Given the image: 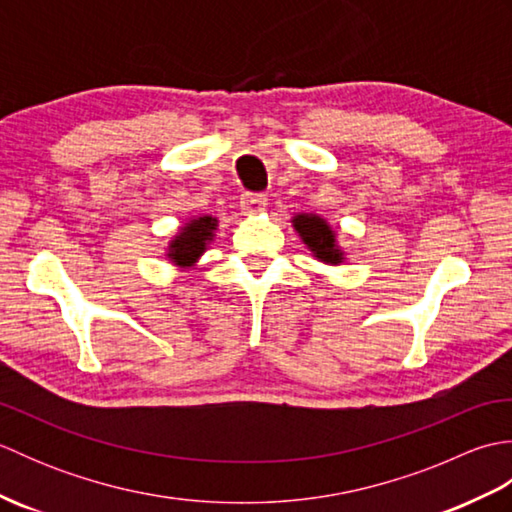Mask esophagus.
<instances>
[{
  "instance_id": "1",
  "label": "esophagus",
  "mask_w": 512,
  "mask_h": 512,
  "mask_svg": "<svg viewBox=\"0 0 512 512\" xmlns=\"http://www.w3.org/2000/svg\"><path fill=\"white\" fill-rule=\"evenodd\" d=\"M266 202H268V198H266L264 193H250V191H246V193L242 195V200H239V204H242V211H244V213H259V211H264Z\"/></svg>"
}]
</instances>
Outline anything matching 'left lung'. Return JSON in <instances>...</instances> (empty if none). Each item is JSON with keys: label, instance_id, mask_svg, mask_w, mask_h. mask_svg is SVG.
Masks as SVG:
<instances>
[{"label": "left lung", "instance_id": "8db88e82", "mask_svg": "<svg viewBox=\"0 0 512 512\" xmlns=\"http://www.w3.org/2000/svg\"><path fill=\"white\" fill-rule=\"evenodd\" d=\"M292 222H295V228L299 231L301 239L308 244V248L314 255L330 264L341 262V253L334 246V233L330 231V226L321 220V217L297 215Z\"/></svg>", "mask_w": 512, "mask_h": 512}]
</instances>
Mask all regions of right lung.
Instances as JSON below:
<instances>
[{
    "label": "right lung",
    "instance_id": "obj_1",
    "mask_svg": "<svg viewBox=\"0 0 512 512\" xmlns=\"http://www.w3.org/2000/svg\"><path fill=\"white\" fill-rule=\"evenodd\" d=\"M215 228L213 217H198L191 224L182 228V233L171 242L169 255L173 262L178 264H191L195 262V257H200L206 248V242H209Z\"/></svg>",
    "mask_w": 512,
    "mask_h": 512
}]
</instances>
